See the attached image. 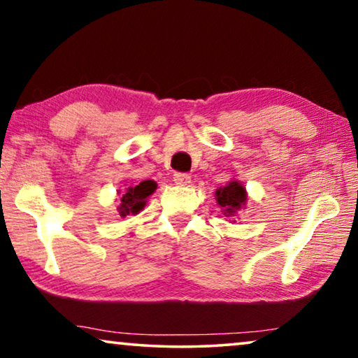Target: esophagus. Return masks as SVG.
Returning <instances> with one entry per match:
<instances>
[{"label": "esophagus", "mask_w": 358, "mask_h": 358, "mask_svg": "<svg viewBox=\"0 0 358 358\" xmlns=\"http://www.w3.org/2000/svg\"><path fill=\"white\" fill-rule=\"evenodd\" d=\"M174 182L179 185H189L190 176L187 173H174Z\"/></svg>", "instance_id": "34e87169"}]
</instances>
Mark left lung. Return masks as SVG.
<instances>
[{
	"label": "left lung",
	"mask_w": 358,
	"mask_h": 358,
	"mask_svg": "<svg viewBox=\"0 0 358 358\" xmlns=\"http://www.w3.org/2000/svg\"><path fill=\"white\" fill-rule=\"evenodd\" d=\"M217 202L222 207L224 217H236L239 210H241L248 202V194L244 185L239 180H231V182L224 185V187L217 189Z\"/></svg>",
	"instance_id": "8db88e82"
}]
</instances>
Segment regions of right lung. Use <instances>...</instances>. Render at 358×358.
<instances>
[{
  "instance_id": "1",
  "label": "right lung",
  "mask_w": 358,
  "mask_h": 358,
  "mask_svg": "<svg viewBox=\"0 0 358 358\" xmlns=\"http://www.w3.org/2000/svg\"><path fill=\"white\" fill-rule=\"evenodd\" d=\"M158 184L155 180H141L140 184L131 185L122 194L120 205H119V215L122 218L127 215H136L145 208L146 200L151 194L155 192Z\"/></svg>"
}]
</instances>
